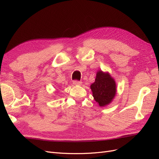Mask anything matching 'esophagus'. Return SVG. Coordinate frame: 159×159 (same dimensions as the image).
<instances>
[{"mask_svg": "<svg viewBox=\"0 0 159 159\" xmlns=\"http://www.w3.org/2000/svg\"><path fill=\"white\" fill-rule=\"evenodd\" d=\"M74 85H81V84H82V82H81V81H74L73 82Z\"/></svg>", "mask_w": 159, "mask_h": 159, "instance_id": "34e87169", "label": "esophagus"}]
</instances>
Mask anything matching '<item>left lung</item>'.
<instances>
[{
	"mask_svg": "<svg viewBox=\"0 0 159 159\" xmlns=\"http://www.w3.org/2000/svg\"><path fill=\"white\" fill-rule=\"evenodd\" d=\"M93 97L100 107H105L113 102L117 93L116 82L108 71L98 70L95 82L90 85Z\"/></svg>",
	"mask_w": 159,
	"mask_h": 159,
	"instance_id": "1",
	"label": "left lung"
}]
</instances>
